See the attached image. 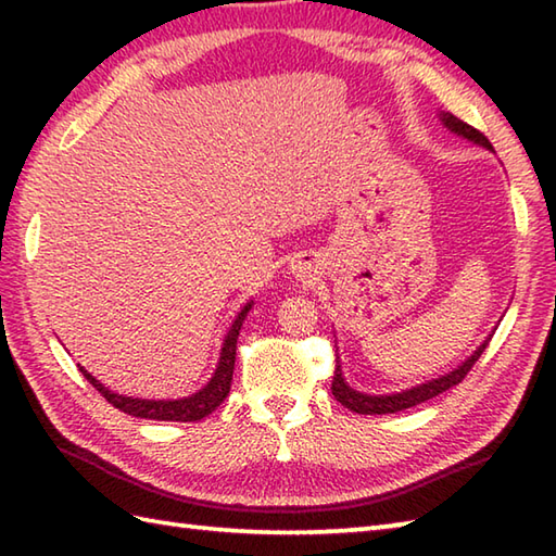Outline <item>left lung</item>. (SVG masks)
<instances>
[{"label":"left lung","instance_id":"8db88e82","mask_svg":"<svg viewBox=\"0 0 556 556\" xmlns=\"http://www.w3.org/2000/svg\"><path fill=\"white\" fill-rule=\"evenodd\" d=\"M442 122L446 124V128H452L454 134L464 136L468 140H473V143L492 148V143L485 138V134H480L478 128H473V126L466 124V122H460L458 116L446 112V114H442ZM490 339L464 365H458V368L452 370L448 375H442V377H437V380H432V382H425L420 387H413V389H406V392L389 394V396H370V394H361V392H356V389H351L344 382V377H341V365L337 361L334 380H332V394H334V399L339 401L341 406H346L353 413H361V416H384V413H396V410H404V408H410V406H418V404H422V401L434 399L437 394L446 392V389H452L454 384L464 382L466 375L470 372V368H473L476 361L482 356V351L488 349Z\"/></svg>","mask_w":556,"mask_h":556}]
</instances>
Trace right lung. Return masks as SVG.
<instances>
[{"instance_id":"right-lung-1","label":"right lung","mask_w":556,"mask_h":556,"mask_svg":"<svg viewBox=\"0 0 556 556\" xmlns=\"http://www.w3.org/2000/svg\"><path fill=\"white\" fill-rule=\"evenodd\" d=\"M248 311H251V303L236 317L229 334L224 337V346H222V356H219V365L212 380L207 382V387L200 389L193 396L188 399H179V401H150V399H134V396H122L110 392L108 387H102L96 377H92L88 370H83V377L98 389V392L110 401L114 408H119L128 416L134 418H150V420H179V422H193V420H203L205 416H210L224 399H227L229 389H231V377H233V361H236V339H239L241 325L245 320Z\"/></svg>"}]
</instances>
